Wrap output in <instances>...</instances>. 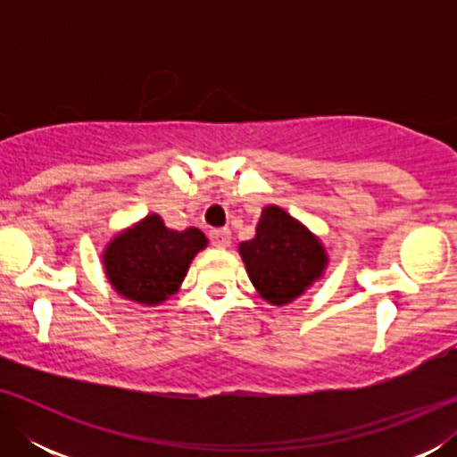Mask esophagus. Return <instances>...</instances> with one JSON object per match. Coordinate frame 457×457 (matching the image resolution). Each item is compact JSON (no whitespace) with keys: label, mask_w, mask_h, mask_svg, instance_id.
I'll use <instances>...</instances> for the list:
<instances>
[{"label":"esophagus","mask_w":457,"mask_h":457,"mask_svg":"<svg viewBox=\"0 0 457 457\" xmlns=\"http://www.w3.org/2000/svg\"><path fill=\"white\" fill-rule=\"evenodd\" d=\"M210 239H212V245L214 247H228L230 245V230L228 228H214L210 233Z\"/></svg>","instance_id":"34e87169"}]
</instances>
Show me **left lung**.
Returning a JSON list of instances; mask_svg holds the SVG:
<instances>
[{
  "instance_id": "1",
  "label": "left lung",
  "mask_w": 457,
  "mask_h": 457,
  "mask_svg": "<svg viewBox=\"0 0 457 457\" xmlns=\"http://www.w3.org/2000/svg\"><path fill=\"white\" fill-rule=\"evenodd\" d=\"M239 253L255 289L274 305L302 295L327 264L316 237L277 205L262 212L255 239L241 243Z\"/></svg>"
}]
</instances>
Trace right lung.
I'll return each mask as SVG.
<instances>
[{"mask_svg": "<svg viewBox=\"0 0 457 457\" xmlns=\"http://www.w3.org/2000/svg\"><path fill=\"white\" fill-rule=\"evenodd\" d=\"M205 243L199 228L170 230L160 216H147L110 243L104 255L105 270L120 295L139 303H158L179 289L193 255Z\"/></svg>", "mask_w": 457, "mask_h": 457, "instance_id": "obj_1", "label": "right lung"}]
</instances>
